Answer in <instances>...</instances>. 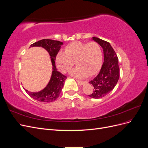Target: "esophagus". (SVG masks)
Segmentation results:
<instances>
[{
  "label": "esophagus",
  "instance_id": "esophagus-1",
  "mask_svg": "<svg viewBox=\"0 0 148 148\" xmlns=\"http://www.w3.org/2000/svg\"><path fill=\"white\" fill-rule=\"evenodd\" d=\"M76 80H77V82L78 83V84H83L84 83V82H83V81H81V80H79V79H76Z\"/></svg>",
  "mask_w": 148,
  "mask_h": 148
}]
</instances>
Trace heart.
Returning <instances> with one entry per match:
<instances>
[{
  "instance_id": "heart-1",
  "label": "heart",
  "mask_w": 148,
  "mask_h": 148,
  "mask_svg": "<svg viewBox=\"0 0 148 148\" xmlns=\"http://www.w3.org/2000/svg\"><path fill=\"white\" fill-rule=\"evenodd\" d=\"M102 51L96 42L84 43L74 42L65 47V52H60L56 57V63L62 73H67L72 69L75 62L77 66L72 75L78 78H84L95 75L102 63Z\"/></svg>"
}]
</instances>
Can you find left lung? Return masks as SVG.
<instances>
[{
    "label": "left lung",
    "instance_id": "8db88e82",
    "mask_svg": "<svg viewBox=\"0 0 148 148\" xmlns=\"http://www.w3.org/2000/svg\"><path fill=\"white\" fill-rule=\"evenodd\" d=\"M92 39L102 47L104 51V62L96 77L89 83L93 86V92L88 96L94 99L106 96L113 90L120 77L119 59L109 42L98 38Z\"/></svg>",
    "mask_w": 148,
    "mask_h": 148
}]
</instances>
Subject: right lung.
Masks as SVG:
<instances>
[{"mask_svg":"<svg viewBox=\"0 0 148 148\" xmlns=\"http://www.w3.org/2000/svg\"><path fill=\"white\" fill-rule=\"evenodd\" d=\"M63 44L59 41L52 39H44L31 44L30 47L41 46L49 52L51 58V62L53 66V71L50 82L47 86L38 92H30L26 90L28 95L33 99L43 102H51L56 101L59 97L66 77L57 71L55 60L59 52L60 46Z\"/></svg>","mask_w":148,"mask_h":148,"instance_id":"obj_1","label":"right lung"}]
</instances>
